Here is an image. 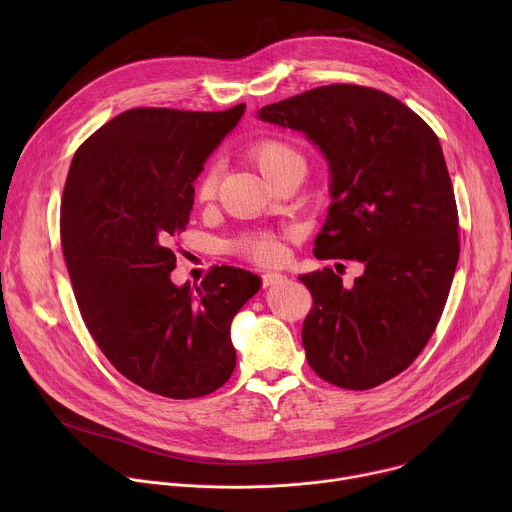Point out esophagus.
Segmentation results:
<instances>
[{"instance_id":"esophagus-1","label":"esophagus","mask_w":512,"mask_h":512,"mask_svg":"<svg viewBox=\"0 0 512 512\" xmlns=\"http://www.w3.org/2000/svg\"><path fill=\"white\" fill-rule=\"evenodd\" d=\"M283 281H287V277H285L283 273H279V271H267V273H263V285H265V287H269V285H279V283H283Z\"/></svg>"}]
</instances>
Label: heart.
Returning a JSON list of instances; mask_svg holds the SVG:
<instances>
[{"instance_id": "heart-1", "label": "heart", "mask_w": 512, "mask_h": 512, "mask_svg": "<svg viewBox=\"0 0 512 512\" xmlns=\"http://www.w3.org/2000/svg\"><path fill=\"white\" fill-rule=\"evenodd\" d=\"M249 158L269 182H273L285 172L304 170V156L300 154L296 145H291L289 141L277 139V137H263L255 141L249 148ZM214 192H216V170L208 168L196 182V198L210 200ZM237 249L241 255L255 261H277L283 255L281 243L269 235L247 237L237 245Z\"/></svg>"}]
</instances>
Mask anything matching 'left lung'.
I'll return each mask as SVG.
<instances>
[{
  "label": "left lung",
  "instance_id": "left-lung-1",
  "mask_svg": "<svg viewBox=\"0 0 512 512\" xmlns=\"http://www.w3.org/2000/svg\"><path fill=\"white\" fill-rule=\"evenodd\" d=\"M300 131L328 164L318 259H356L352 287L332 269L300 275L314 298L302 342L324 381L364 391L405 371L433 334L460 257L458 210L431 127L395 97L330 85L257 111Z\"/></svg>",
  "mask_w": 512,
  "mask_h": 512
}]
</instances>
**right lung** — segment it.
<instances>
[{"instance_id":"right-lung-1","label":"right lung","mask_w":512,"mask_h":512,"mask_svg":"<svg viewBox=\"0 0 512 512\" xmlns=\"http://www.w3.org/2000/svg\"><path fill=\"white\" fill-rule=\"evenodd\" d=\"M243 113L129 109L81 145L66 178L60 241L83 320L123 377L170 399L229 381L233 318L261 287L231 265L200 285L170 277L168 243L190 221L194 180Z\"/></svg>"}]
</instances>
